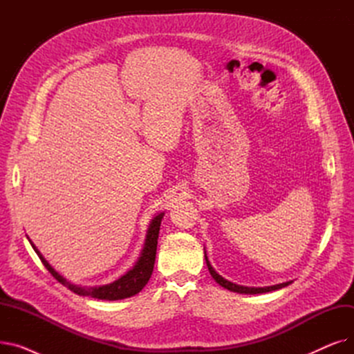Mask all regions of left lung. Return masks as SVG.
I'll return each mask as SVG.
<instances>
[{
  "label": "left lung",
  "mask_w": 354,
  "mask_h": 354,
  "mask_svg": "<svg viewBox=\"0 0 354 354\" xmlns=\"http://www.w3.org/2000/svg\"><path fill=\"white\" fill-rule=\"evenodd\" d=\"M205 261H207L208 270H209V272H211V275H212L214 280H215L219 286H222V287L227 288V290H231V291H234V292H241V294H261V292H268V291H274V290H280V288L287 287L288 284H291V281H288V283L277 284V286H271V287H258V288H255V287L236 286V284H234V283H231V281L225 280V278H222V277H221V275H219V274L212 268V266H211V264H209V261H208V257H207V254H205Z\"/></svg>",
  "instance_id": "left-lung-1"
}]
</instances>
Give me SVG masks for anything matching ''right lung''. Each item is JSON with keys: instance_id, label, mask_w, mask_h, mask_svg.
Returning <instances> with one entry per match:
<instances>
[{"instance_id": "right-lung-1", "label": "right lung", "mask_w": 354, "mask_h": 354, "mask_svg": "<svg viewBox=\"0 0 354 354\" xmlns=\"http://www.w3.org/2000/svg\"><path fill=\"white\" fill-rule=\"evenodd\" d=\"M162 218H163V212L159 214L156 218H153L151 227H149L145 248L142 251V255L139 258V261L136 263V266L130 271H127L123 277H120L119 280H116L115 283L107 284V286H102V287L84 288V287H79V286H74V284L68 283L66 278H63L57 271H55L46 261V258L40 254L39 250L34 247L30 239L28 241H30L31 247L34 248V251L37 252V255L40 257L44 267L50 271V274L59 283H62L64 287H67L70 291L76 292L79 295H88V297H93V299H99V300H109V301L122 300V299H127V297H132V295L138 294L139 291H142V288L147 284L149 278H151V275H152L153 266H155V258H156L158 236H159Z\"/></svg>"}]
</instances>
